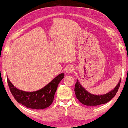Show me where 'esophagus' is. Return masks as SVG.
Wrapping results in <instances>:
<instances>
[{
	"instance_id": "34e87169",
	"label": "esophagus",
	"mask_w": 128,
	"mask_h": 128,
	"mask_svg": "<svg viewBox=\"0 0 128 128\" xmlns=\"http://www.w3.org/2000/svg\"><path fill=\"white\" fill-rule=\"evenodd\" d=\"M73 70H74V67L72 66H68L65 69V72L66 74H70V73H72L73 72Z\"/></svg>"
}]
</instances>
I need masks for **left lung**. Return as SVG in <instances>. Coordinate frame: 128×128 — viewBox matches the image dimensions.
Returning a JSON list of instances; mask_svg holds the SVG:
<instances>
[{"label":"left lung","instance_id":"1","mask_svg":"<svg viewBox=\"0 0 128 128\" xmlns=\"http://www.w3.org/2000/svg\"><path fill=\"white\" fill-rule=\"evenodd\" d=\"M120 80L121 79L115 88L110 92L104 94L96 95L88 92L81 85L80 82L77 79L74 87V92H75L76 98L78 99L80 103L86 106H97L106 104L110 101L115 96L120 86Z\"/></svg>","mask_w":128,"mask_h":128}]
</instances>
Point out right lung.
<instances>
[{
    "instance_id": "1",
    "label": "right lung",
    "mask_w": 128,
    "mask_h": 128,
    "mask_svg": "<svg viewBox=\"0 0 128 128\" xmlns=\"http://www.w3.org/2000/svg\"><path fill=\"white\" fill-rule=\"evenodd\" d=\"M64 75V73L59 74L47 85L34 92L19 90L12 84L8 78L7 80L10 90L18 103L30 109H44L52 104L58 84Z\"/></svg>"
}]
</instances>
